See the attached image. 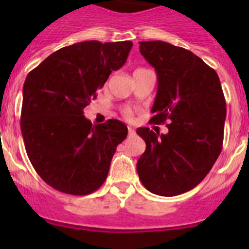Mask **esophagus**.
I'll use <instances>...</instances> for the list:
<instances>
[{"label": "esophagus", "instance_id": "obj_1", "mask_svg": "<svg viewBox=\"0 0 249 249\" xmlns=\"http://www.w3.org/2000/svg\"><path fill=\"white\" fill-rule=\"evenodd\" d=\"M127 132H129V136L130 137L135 136V134H136V132H135V130L132 129V127H129V129H127Z\"/></svg>", "mask_w": 249, "mask_h": 249}]
</instances>
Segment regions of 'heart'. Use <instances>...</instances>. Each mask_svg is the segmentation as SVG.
I'll use <instances>...</instances> for the list:
<instances>
[{"label":"heart","instance_id":"1","mask_svg":"<svg viewBox=\"0 0 249 249\" xmlns=\"http://www.w3.org/2000/svg\"><path fill=\"white\" fill-rule=\"evenodd\" d=\"M123 114H124V117L127 118V119H132V112H131V109L124 108V109H123Z\"/></svg>","mask_w":249,"mask_h":249}]
</instances>
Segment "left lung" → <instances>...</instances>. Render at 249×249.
Wrapping results in <instances>:
<instances>
[{"instance_id": "left-lung-1", "label": "left lung", "mask_w": 249, "mask_h": 249, "mask_svg": "<svg viewBox=\"0 0 249 249\" xmlns=\"http://www.w3.org/2000/svg\"><path fill=\"white\" fill-rule=\"evenodd\" d=\"M157 71L150 122H169L166 135L136 130L145 142L137 161L142 184L153 194L176 196L196 187L219 157L227 105L217 72L190 50L162 41L140 42Z\"/></svg>"}]
</instances>
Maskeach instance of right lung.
<instances>
[{"label":"right lung","mask_w":249,"mask_h":249,"mask_svg":"<svg viewBox=\"0 0 249 249\" xmlns=\"http://www.w3.org/2000/svg\"><path fill=\"white\" fill-rule=\"evenodd\" d=\"M131 48L130 41L79 42L50 54L27 74L20 120L25 149L54 189L88 195L106 180L127 127L117 119L92 125L83 109L126 62Z\"/></svg>","instance_id":"1"}]
</instances>
